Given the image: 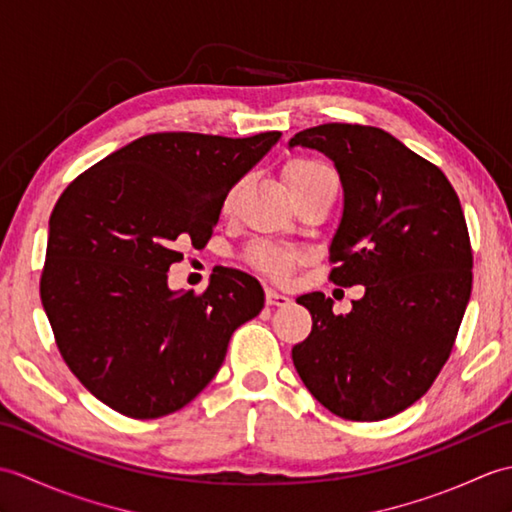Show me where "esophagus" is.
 I'll return each instance as SVG.
<instances>
[{
	"label": "esophagus",
	"instance_id": "1",
	"mask_svg": "<svg viewBox=\"0 0 512 512\" xmlns=\"http://www.w3.org/2000/svg\"><path fill=\"white\" fill-rule=\"evenodd\" d=\"M266 303L268 306H286V303H290V297L286 295V292H279L275 288H266Z\"/></svg>",
	"mask_w": 512,
	"mask_h": 512
}]
</instances>
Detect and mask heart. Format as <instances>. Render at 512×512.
<instances>
[{
  "instance_id": "b5f03b06",
  "label": "heart",
  "mask_w": 512,
  "mask_h": 512,
  "mask_svg": "<svg viewBox=\"0 0 512 512\" xmlns=\"http://www.w3.org/2000/svg\"><path fill=\"white\" fill-rule=\"evenodd\" d=\"M328 173H332V171L325 167V165H321V162L299 160L288 171V184L290 182H297V180L328 176ZM239 187H242V184H235V187L226 193V198H224V209L226 211L235 204ZM250 262H253L255 266H259L262 270H266V273H270V275L284 277L286 273H290V268L299 262V255L295 253V250H290V248L262 242V244L253 246V250H250Z\"/></svg>"
}]
</instances>
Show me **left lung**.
<instances>
[{
  "instance_id": "1",
  "label": "left lung",
  "mask_w": 512,
  "mask_h": 512,
  "mask_svg": "<svg viewBox=\"0 0 512 512\" xmlns=\"http://www.w3.org/2000/svg\"><path fill=\"white\" fill-rule=\"evenodd\" d=\"M290 147L334 162L343 213L330 279L365 286L347 314H334L323 292L297 299L312 332L292 347V363L336 416L391 418L427 394L469 306L473 253L458 193L436 165L378 127H310Z\"/></svg>"
}]
</instances>
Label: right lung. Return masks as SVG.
Masks as SVG:
<instances>
[{"mask_svg": "<svg viewBox=\"0 0 512 512\" xmlns=\"http://www.w3.org/2000/svg\"><path fill=\"white\" fill-rule=\"evenodd\" d=\"M281 138L149 134L81 173L54 204L41 303L63 361L129 418L182 409L222 367L264 290L222 268L202 295L171 290L180 246H204L226 193Z\"/></svg>", "mask_w": 512, "mask_h": 512, "instance_id": "obj_1", "label": "right lung"}]
</instances>
